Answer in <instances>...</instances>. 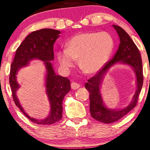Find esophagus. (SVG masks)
Listing matches in <instances>:
<instances>
[{"instance_id": "obj_1", "label": "esophagus", "mask_w": 150, "mask_h": 150, "mask_svg": "<svg viewBox=\"0 0 150 150\" xmlns=\"http://www.w3.org/2000/svg\"><path fill=\"white\" fill-rule=\"evenodd\" d=\"M79 86H79V83H77L76 82H72L71 83V88L73 90H76L77 88H79Z\"/></svg>"}]
</instances>
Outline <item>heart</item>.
I'll return each mask as SVG.
<instances>
[{"mask_svg": "<svg viewBox=\"0 0 150 150\" xmlns=\"http://www.w3.org/2000/svg\"><path fill=\"white\" fill-rule=\"evenodd\" d=\"M114 48L112 37L106 32H86L69 40L67 49L57 53V59L65 70L73 67L75 60L87 73L99 71L110 57Z\"/></svg>", "mask_w": 150, "mask_h": 150, "instance_id": "obj_1", "label": "heart"}]
</instances>
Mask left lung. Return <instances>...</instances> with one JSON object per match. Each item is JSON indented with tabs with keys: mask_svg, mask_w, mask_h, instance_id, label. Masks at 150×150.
Returning <instances> with one entry per match:
<instances>
[{
	"mask_svg": "<svg viewBox=\"0 0 150 150\" xmlns=\"http://www.w3.org/2000/svg\"><path fill=\"white\" fill-rule=\"evenodd\" d=\"M118 33L120 44L112 59L105 64L95 76L88 80L85 88L90 93V112L93 119L104 123H114L119 120L133 109L136 105L143 83V66L141 53L129 35L119 26L113 25ZM117 63H122L133 68L137 77V88L132 102L124 109H109L103 103L100 93V84L104 75Z\"/></svg>",
	"mask_w": 150,
	"mask_h": 150,
	"instance_id": "obj_1",
	"label": "left lung"
}]
</instances>
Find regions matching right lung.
<instances>
[{"label": "right lung", "instance_id": "obj_1", "mask_svg": "<svg viewBox=\"0 0 150 150\" xmlns=\"http://www.w3.org/2000/svg\"><path fill=\"white\" fill-rule=\"evenodd\" d=\"M60 33L59 31L52 29H42L32 32L26 37L17 49L14 59L11 64L9 83L15 104L29 120L38 124H53L60 120L62 117L64 97L71 90L69 79L55 74L51 62L54 59L53 45ZM34 59L43 61L45 64L47 71L45 77L46 92L51 107L49 116L45 120H40L31 118L23 111L16 96V91L19 87L16 80L17 71Z\"/></svg>", "mask_w": 150, "mask_h": 150}]
</instances>
